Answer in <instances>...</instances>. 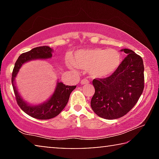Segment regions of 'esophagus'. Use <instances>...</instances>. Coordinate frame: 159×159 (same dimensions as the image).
Instances as JSON below:
<instances>
[{"instance_id":"34e87169","label":"esophagus","mask_w":159,"mask_h":159,"mask_svg":"<svg viewBox=\"0 0 159 159\" xmlns=\"http://www.w3.org/2000/svg\"><path fill=\"white\" fill-rule=\"evenodd\" d=\"M88 83H89V81L86 79L82 80L81 81H80V84H88Z\"/></svg>"}]
</instances>
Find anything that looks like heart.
I'll return each mask as SVG.
<instances>
[{"instance_id": "1", "label": "heart", "mask_w": 159, "mask_h": 159, "mask_svg": "<svg viewBox=\"0 0 159 159\" xmlns=\"http://www.w3.org/2000/svg\"><path fill=\"white\" fill-rule=\"evenodd\" d=\"M121 61L120 53L115 50L93 48L77 51L66 64L75 71L82 68L88 70L93 77L105 78L116 71Z\"/></svg>"}]
</instances>
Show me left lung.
Here are the masks:
<instances>
[{"label":"left lung","instance_id":"8db88e82","mask_svg":"<svg viewBox=\"0 0 159 159\" xmlns=\"http://www.w3.org/2000/svg\"><path fill=\"white\" fill-rule=\"evenodd\" d=\"M127 56L109 77L93 80L95 93L90 105L98 116L106 119L121 118L140 98L144 89V65L142 58L129 49Z\"/></svg>","mask_w":159,"mask_h":159}]
</instances>
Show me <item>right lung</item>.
Listing matches in <instances>:
<instances>
[{
    "label": "right lung",
    "mask_w": 159,
    "mask_h": 159,
    "mask_svg": "<svg viewBox=\"0 0 159 159\" xmlns=\"http://www.w3.org/2000/svg\"><path fill=\"white\" fill-rule=\"evenodd\" d=\"M52 49L48 46L36 47L31 51L21 53L15 63L12 72L11 82L16 97V103L21 109L29 116L38 119H50L54 118L61 112L68 103L69 95L76 86L65 85L62 82H57L53 95L45 103L39 106H30L21 99L14 83V79L19 69L24 63L34 59H46L52 57Z\"/></svg>",
    "instance_id": "add662e5"
}]
</instances>
